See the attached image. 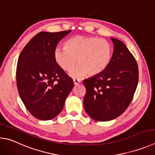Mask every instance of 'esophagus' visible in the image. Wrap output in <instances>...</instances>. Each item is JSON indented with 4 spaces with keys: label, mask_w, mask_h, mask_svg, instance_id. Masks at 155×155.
Masks as SVG:
<instances>
[{
    "label": "esophagus",
    "mask_w": 155,
    "mask_h": 155,
    "mask_svg": "<svg viewBox=\"0 0 155 155\" xmlns=\"http://www.w3.org/2000/svg\"><path fill=\"white\" fill-rule=\"evenodd\" d=\"M73 82H74V84L76 86L80 84L81 83V81L79 79H73Z\"/></svg>",
    "instance_id": "obj_1"
}]
</instances>
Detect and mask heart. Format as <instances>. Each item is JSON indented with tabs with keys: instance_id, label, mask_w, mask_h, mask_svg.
I'll list each match as a JSON object with an SVG mask.
<instances>
[{
	"instance_id": "1",
	"label": "heart",
	"mask_w": 155,
	"mask_h": 155,
	"mask_svg": "<svg viewBox=\"0 0 155 155\" xmlns=\"http://www.w3.org/2000/svg\"><path fill=\"white\" fill-rule=\"evenodd\" d=\"M112 48L107 40L94 37L77 35L65 43V48L57 47L54 57L57 64L64 71L71 69L70 75L80 78L88 73L94 76L101 73L109 64Z\"/></svg>"
}]
</instances>
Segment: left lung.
<instances>
[{"label":"left lung","mask_w":155,"mask_h":155,"mask_svg":"<svg viewBox=\"0 0 155 155\" xmlns=\"http://www.w3.org/2000/svg\"><path fill=\"white\" fill-rule=\"evenodd\" d=\"M113 54L109 64L101 73L83 81L86 93L84 106L94 120L109 121L127 110L138 83V66L127 46L111 37Z\"/></svg>","instance_id":"left-lung-1"}]
</instances>
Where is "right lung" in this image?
<instances>
[{
    "label": "right lung",
    "instance_id": "add662e5",
    "mask_svg": "<svg viewBox=\"0 0 155 155\" xmlns=\"http://www.w3.org/2000/svg\"><path fill=\"white\" fill-rule=\"evenodd\" d=\"M71 31L40 32L19 56L16 70L18 93L26 109L39 120H51L58 116L74 86L73 80L54 57L57 44Z\"/></svg>",
    "mask_w": 155,
    "mask_h": 155
}]
</instances>
